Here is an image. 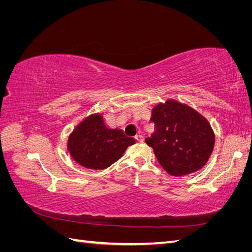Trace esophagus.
Returning <instances> with one entry per match:
<instances>
[{
	"mask_svg": "<svg viewBox=\"0 0 252 252\" xmlns=\"http://www.w3.org/2000/svg\"><path fill=\"white\" fill-rule=\"evenodd\" d=\"M135 139H136V141H138V142L142 143L144 141V136H143V134H138V135L135 136Z\"/></svg>",
	"mask_w": 252,
	"mask_h": 252,
	"instance_id": "1",
	"label": "esophagus"
}]
</instances>
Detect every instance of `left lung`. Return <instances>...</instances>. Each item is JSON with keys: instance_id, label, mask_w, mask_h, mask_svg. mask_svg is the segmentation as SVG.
<instances>
[{"instance_id": "obj_1", "label": "left lung", "mask_w": 252, "mask_h": 252, "mask_svg": "<svg viewBox=\"0 0 252 252\" xmlns=\"http://www.w3.org/2000/svg\"><path fill=\"white\" fill-rule=\"evenodd\" d=\"M156 132L145 142L163 168L174 177L193 173L208 162L216 136L207 119L175 100L158 103L151 118Z\"/></svg>"}]
</instances>
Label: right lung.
<instances>
[{
	"label": "right lung",
	"mask_w": 252,
	"mask_h": 252,
	"mask_svg": "<svg viewBox=\"0 0 252 252\" xmlns=\"http://www.w3.org/2000/svg\"><path fill=\"white\" fill-rule=\"evenodd\" d=\"M133 138L122 129H111L104 123L101 113L90 114L73 129L67 149L75 162L88 169H105L116 163L130 145Z\"/></svg>",
	"instance_id": "obj_1"
}]
</instances>
